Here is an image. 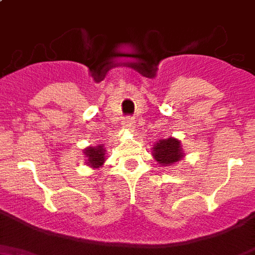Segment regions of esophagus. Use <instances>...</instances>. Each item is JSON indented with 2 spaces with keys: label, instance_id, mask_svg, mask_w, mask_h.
Wrapping results in <instances>:
<instances>
[{
  "label": "esophagus",
  "instance_id": "34e87169",
  "mask_svg": "<svg viewBox=\"0 0 255 255\" xmlns=\"http://www.w3.org/2000/svg\"><path fill=\"white\" fill-rule=\"evenodd\" d=\"M134 119L132 117H126L124 118V121H123V126L126 129H129V131H132L134 128Z\"/></svg>",
  "mask_w": 255,
  "mask_h": 255
}]
</instances>
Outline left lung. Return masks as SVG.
Wrapping results in <instances>:
<instances>
[{
  "label": "left lung",
  "instance_id": "1",
  "mask_svg": "<svg viewBox=\"0 0 255 255\" xmlns=\"http://www.w3.org/2000/svg\"><path fill=\"white\" fill-rule=\"evenodd\" d=\"M153 155L157 162H159L163 166H170L174 164L175 162L183 158V153L180 149V141L176 138H162L159 142L154 145Z\"/></svg>",
  "mask_w": 255,
  "mask_h": 255
}]
</instances>
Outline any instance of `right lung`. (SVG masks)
<instances>
[{
    "instance_id": "add662e5",
    "label": "right lung",
    "mask_w": 255,
    "mask_h": 255,
    "mask_svg": "<svg viewBox=\"0 0 255 255\" xmlns=\"http://www.w3.org/2000/svg\"><path fill=\"white\" fill-rule=\"evenodd\" d=\"M85 155L88 157L87 163L91 167H100L105 162V149L102 145L100 146H92L85 149Z\"/></svg>"
}]
</instances>
